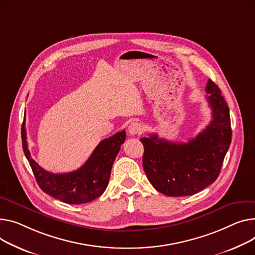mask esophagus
I'll return each mask as SVG.
<instances>
[{
  "label": "esophagus",
  "mask_w": 255,
  "mask_h": 255,
  "mask_svg": "<svg viewBox=\"0 0 255 255\" xmlns=\"http://www.w3.org/2000/svg\"><path fill=\"white\" fill-rule=\"evenodd\" d=\"M128 132L131 135H136L142 132V126L137 122H132L128 126Z\"/></svg>",
  "instance_id": "esophagus-1"
}]
</instances>
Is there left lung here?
Returning a JSON list of instances; mask_svg holds the SVG:
<instances>
[{
	"instance_id": "8db88e82",
	"label": "left lung",
	"mask_w": 255,
	"mask_h": 255,
	"mask_svg": "<svg viewBox=\"0 0 255 255\" xmlns=\"http://www.w3.org/2000/svg\"><path fill=\"white\" fill-rule=\"evenodd\" d=\"M212 120L188 142H172L157 134L142 137V166L154 188L169 197L192 196L216 180L232 141L230 110L217 85L208 80Z\"/></svg>"
}]
</instances>
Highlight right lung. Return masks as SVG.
I'll use <instances>...</instances> for the list:
<instances>
[{"label":"right lung","mask_w":255,"mask_h":255,"mask_svg":"<svg viewBox=\"0 0 255 255\" xmlns=\"http://www.w3.org/2000/svg\"><path fill=\"white\" fill-rule=\"evenodd\" d=\"M24 122L25 118L21 127L23 151L43 192L67 204L88 203L104 194L110 180L114 161L126 139L125 130L101 140L90 158L78 170L54 174L46 171L31 159L27 148Z\"/></svg>","instance_id":"add662e5"}]
</instances>
